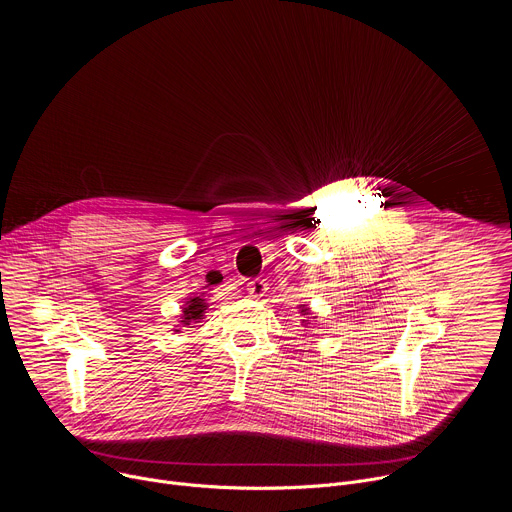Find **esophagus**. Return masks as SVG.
Masks as SVG:
<instances>
[{
	"label": "esophagus",
	"mask_w": 512,
	"mask_h": 512,
	"mask_svg": "<svg viewBox=\"0 0 512 512\" xmlns=\"http://www.w3.org/2000/svg\"><path fill=\"white\" fill-rule=\"evenodd\" d=\"M245 287L251 294V298H261V296H265V291H267V283L263 279H251V281H247Z\"/></svg>",
	"instance_id": "1"
}]
</instances>
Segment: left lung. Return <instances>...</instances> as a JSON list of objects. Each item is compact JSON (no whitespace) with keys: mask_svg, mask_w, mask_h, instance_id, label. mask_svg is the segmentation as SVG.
<instances>
[{"mask_svg":"<svg viewBox=\"0 0 512 512\" xmlns=\"http://www.w3.org/2000/svg\"><path fill=\"white\" fill-rule=\"evenodd\" d=\"M308 312H310V310H308V308H302V314H304V316H306V314H308ZM302 322H306V324H310V320H302Z\"/></svg>","mask_w":512,"mask_h":512,"instance_id":"left-lung-1","label":"left lung"}]
</instances>
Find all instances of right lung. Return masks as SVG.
I'll return each mask as SVG.
<instances>
[{
    "instance_id": "1",
    "label": "right lung",
    "mask_w": 512,
    "mask_h": 512,
    "mask_svg": "<svg viewBox=\"0 0 512 512\" xmlns=\"http://www.w3.org/2000/svg\"><path fill=\"white\" fill-rule=\"evenodd\" d=\"M216 281H218L216 275H208V285H212V283H216ZM206 308H208V304H206V300H204L202 296L188 298V302L184 304V310H182V320H180V324L192 328L194 322H200V320H202ZM176 332H180V330H176Z\"/></svg>"
}]
</instances>
